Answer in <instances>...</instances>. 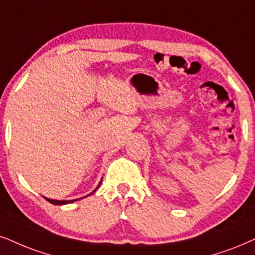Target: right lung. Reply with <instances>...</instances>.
<instances>
[{"mask_svg": "<svg viewBox=\"0 0 255 255\" xmlns=\"http://www.w3.org/2000/svg\"><path fill=\"white\" fill-rule=\"evenodd\" d=\"M94 192H93V193H94ZM93 193H92V194H93ZM46 200H47V201H49L50 204H53V205H66V204H69V202L76 201V200H70V201H60V200H51V199H47V198H46Z\"/></svg>", "mask_w": 255, "mask_h": 255, "instance_id": "obj_1", "label": "right lung"}]
</instances>
